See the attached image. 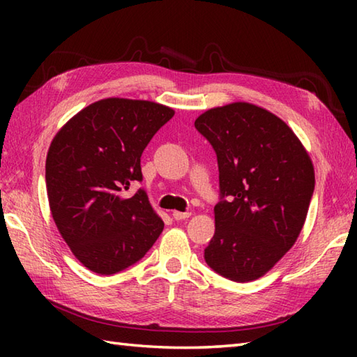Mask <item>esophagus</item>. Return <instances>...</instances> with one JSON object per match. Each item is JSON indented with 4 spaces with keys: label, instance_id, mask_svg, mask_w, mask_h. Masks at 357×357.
Segmentation results:
<instances>
[{
    "label": "esophagus",
    "instance_id": "esophagus-1",
    "mask_svg": "<svg viewBox=\"0 0 357 357\" xmlns=\"http://www.w3.org/2000/svg\"><path fill=\"white\" fill-rule=\"evenodd\" d=\"M190 216V211H173V219H176V221H183V219H187Z\"/></svg>",
    "mask_w": 357,
    "mask_h": 357
}]
</instances>
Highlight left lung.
<instances>
[{
  "label": "left lung",
  "mask_w": 357,
  "mask_h": 357,
  "mask_svg": "<svg viewBox=\"0 0 357 357\" xmlns=\"http://www.w3.org/2000/svg\"><path fill=\"white\" fill-rule=\"evenodd\" d=\"M195 127L218 158L221 201L204 257L218 275L248 282L298 239L314 192L307 150L282 119L248 102L204 112Z\"/></svg>",
  "instance_id": "obj_1"
}]
</instances>
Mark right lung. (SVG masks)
<instances>
[{"label":"right lung","instance_id":"1","mask_svg":"<svg viewBox=\"0 0 357 357\" xmlns=\"http://www.w3.org/2000/svg\"><path fill=\"white\" fill-rule=\"evenodd\" d=\"M173 115L162 104L107 98L78 112L50 144L52 218L77 259L98 275L138 262L164 229L142 188L126 192L142 181V151Z\"/></svg>","mask_w":357,"mask_h":357}]
</instances>
